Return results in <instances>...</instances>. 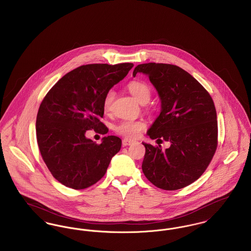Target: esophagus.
Masks as SVG:
<instances>
[{"mask_svg": "<svg viewBox=\"0 0 251 251\" xmlns=\"http://www.w3.org/2000/svg\"><path fill=\"white\" fill-rule=\"evenodd\" d=\"M135 141H133L132 139H129V138H124L123 140H122V145L124 146V147H126V146H130V145H132L133 144Z\"/></svg>", "mask_w": 251, "mask_h": 251, "instance_id": "esophagus-1", "label": "esophagus"}]
</instances>
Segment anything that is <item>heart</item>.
I'll return each instance as SVG.
<instances>
[{"instance_id": "1", "label": "heart", "mask_w": 251, "mask_h": 251, "mask_svg": "<svg viewBox=\"0 0 251 251\" xmlns=\"http://www.w3.org/2000/svg\"><path fill=\"white\" fill-rule=\"evenodd\" d=\"M127 88L139 103L146 104L151 99V89L143 81H138V80L131 81L128 84ZM115 96H116V93L114 90H110L106 93L103 100V109L105 112L110 110L112 103L114 101ZM145 127H146L145 123L140 120L125 119L118 123L115 130L117 133L127 138H136L145 129Z\"/></svg>"}]
</instances>
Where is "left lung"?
I'll return each mask as SVG.
<instances>
[{
  "instance_id": "1",
  "label": "left lung",
  "mask_w": 251,
  "mask_h": 251,
  "mask_svg": "<svg viewBox=\"0 0 251 251\" xmlns=\"http://www.w3.org/2000/svg\"><path fill=\"white\" fill-rule=\"evenodd\" d=\"M146 75L156 89L160 114L147 134L169 141L165 151L144 143L142 171L155 187L176 191L191 185L203 175L217 148V116L209 94L192 75L176 65L143 63L133 75Z\"/></svg>"
}]
</instances>
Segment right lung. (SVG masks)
<instances>
[{"label": "right lung", "instance_id": "obj_1", "mask_svg": "<svg viewBox=\"0 0 251 251\" xmlns=\"http://www.w3.org/2000/svg\"><path fill=\"white\" fill-rule=\"evenodd\" d=\"M133 63L88 64L64 75L40 106L36 133L41 154L48 170L65 187L82 190L103 177L121 139L104 136L98 145L86 131L108 133L103 118L106 93L122 80Z\"/></svg>", "mask_w": 251, "mask_h": 251}]
</instances>
